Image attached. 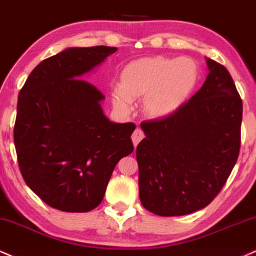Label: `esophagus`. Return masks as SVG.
Here are the masks:
<instances>
[{
    "label": "esophagus",
    "mask_w": 256,
    "mask_h": 256,
    "mask_svg": "<svg viewBox=\"0 0 256 256\" xmlns=\"http://www.w3.org/2000/svg\"><path fill=\"white\" fill-rule=\"evenodd\" d=\"M144 138V132L141 130V129H135L133 135H132V140H133V144H134V147H136L138 142H140L141 140Z\"/></svg>",
    "instance_id": "esophagus-1"
}]
</instances>
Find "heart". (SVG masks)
<instances>
[{"label":"heart","mask_w":256,"mask_h":256,"mask_svg":"<svg viewBox=\"0 0 256 256\" xmlns=\"http://www.w3.org/2000/svg\"><path fill=\"white\" fill-rule=\"evenodd\" d=\"M197 80L198 68L191 59L144 56L123 68L120 88L112 91V100L116 109L127 112L132 100L144 96V115L162 118L172 115L188 100Z\"/></svg>","instance_id":"1"}]
</instances>
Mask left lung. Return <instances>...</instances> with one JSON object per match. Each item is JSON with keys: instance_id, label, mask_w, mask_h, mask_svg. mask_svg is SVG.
Instances as JSON below:
<instances>
[{"instance_id": "obj_1", "label": "left lung", "mask_w": 256, "mask_h": 256, "mask_svg": "<svg viewBox=\"0 0 256 256\" xmlns=\"http://www.w3.org/2000/svg\"><path fill=\"white\" fill-rule=\"evenodd\" d=\"M209 74L172 115L141 123L138 194L144 209L182 216L220 194L238 158L242 100L229 71L206 58Z\"/></svg>"}]
</instances>
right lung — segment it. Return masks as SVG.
I'll list each match as a JSON object with an SVG mask.
<instances>
[{
  "instance_id": "add662e5",
  "label": "right lung",
  "mask_w": 256,
  "mask_h": 256,
  "mask_svg": "<svg viewBox=\"0 0 256 256\" xmlns=\"http://www.w3.org/2000/svg\"><path fill=\"white\" fill-rule=\"evenodd\" d=\"M116 47H72L40 62L18 94L14 144L28 188L51 208L98 206L116 164L133 152L135 124L109 121L104 94L82 76Z\"/></svg>"
}]
</instances>
